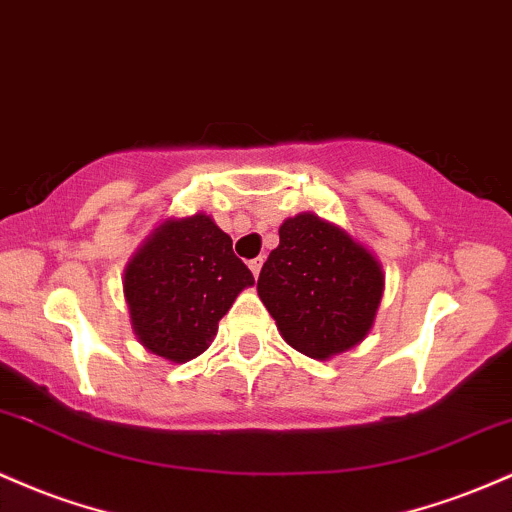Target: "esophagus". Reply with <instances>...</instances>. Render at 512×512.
Returning <instances> with one entry per match:
<instances>
[{
	"mask_svg": "<svg viewBox=\"0 0 512 512\" xmlns=\"http://www.w3.org/2000/svg\"><path fill=\"white\" fill-rule=\"evenodd\" d=\"M262 262H265V260H262V257H255V260H250V262H247V267H250V272L255 274V277H257V274H260V269H262Z\"/></svg>",
	"mask_w": 512,
	"mask_h": 512,
	"instance_id": "esophagus-1",
	"label": "esophagus"
}]
</instances>
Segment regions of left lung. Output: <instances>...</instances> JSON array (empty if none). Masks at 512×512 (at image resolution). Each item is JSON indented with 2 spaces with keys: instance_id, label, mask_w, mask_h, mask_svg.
Instances as JSON below:
<instances>
[{
  "instance_id": "8db88e82",
  "label": "left lung",
  "mask_w": 512,
  "mask_h": 512,
  "mask_svg": "<svg viewBox=\"0 0 512 512\" xmlns=\"http://www.w3.org/2000/svg\"><path fill=\"white\" fill-rule=\"evenodd\" d=\"M381 291L379 262L316 213L286 218L257 279L282 338L313 359L355 347L372 328Z\"/></svg>"
}]
</instances>
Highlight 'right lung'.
<instances>
[{"mask_svg": "<svg viewBox=\"0 0 512 512\" xmlns=\"http://www.w3.org/2000/svg\"><path fill=\"white\" fill-rule=\"evenodd\" d=\"M252 284L230 235L196 213L150 235L128 262L123 291L138 340L157 357L189 362L209 350L218 320Z\"/></svg>", "mask_w": 512, "mask_h": 512, "instance_id": "add662e5", "label": "right lung"}]
</instances>
